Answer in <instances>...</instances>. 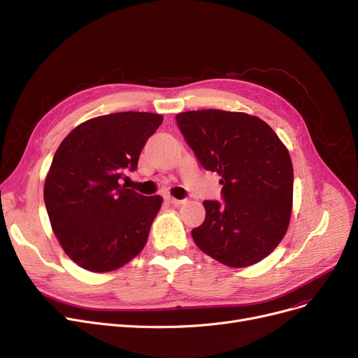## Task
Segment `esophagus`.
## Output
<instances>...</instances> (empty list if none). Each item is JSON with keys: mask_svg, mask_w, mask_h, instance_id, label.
Returning a JSON list of instances; mask_svg holds the SVG:
<instances>
[{"mask_svg": "<svg viewBox=\"0 0 358 358\" xmlns=\"http://www.w3.org/2000/svg\"><path fill=\"white\" fill-rule=\"evenodd\" d=\"M165 199H166L168 203H171V205L180 206V205H184V203H185V200H182V199H176V197H173V196H166Z\"/></svg>", "mask_w": 358, "mask_h": 358, "instance_id": "34e87169", "label": "esophagus"}]
</instances>
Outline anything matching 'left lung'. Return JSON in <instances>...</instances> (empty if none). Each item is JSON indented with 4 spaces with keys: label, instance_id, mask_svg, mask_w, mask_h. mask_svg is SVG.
I'll list each match as a JSON object with an SVG mask.
<instances>
[{
    "label": "left lung",
    "instance_id": "1",
    "mask_svg": "<svg viewBox=\"0 0 358 358\" xmlns=\"http://www.w3.org/2000/svg\"><path fill=\"white\" fill-rule=\"evenodd\" d=\"M178 127L205 169L217 173L225 203L205 200L192 231L201 252L229 268L252 266L282 241L292 212V162L259 117L201 110L180 113Z\"/></svg>",
    "mask_w": 358,
    "mask_h": 358
}]
</instances>
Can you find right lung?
Returning <instances> with one entry per match:
<instances>
[{"label":"right lung","mask_w":358,"mask_h":358,"mask_svg":"<svg viewBox=\"0 0 358 358\" xmlns=\"http://www.w3.org/2000/svg\"><path fill=\"white\" fill-rule=\"evenodd\" d=\"M164 117L115 113L90 118L58 146L43 185L50 222L66 255L89 272H111L143 250L161 196L120 184L134 171Z\"/></svg>","instance_id":"1"}]
</instances>
